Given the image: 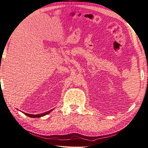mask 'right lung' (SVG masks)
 <instances>
[{
	"label": "right lung",
	"instance_id": "add662e5",
	"mask_svg": "<svg viewBox=\"0 0 148 148\" xmlns=\"http://www.w3.org/2000/svg\"><path fill=\"white\" fill-rule=\"evenodd\" d=\"M52 111V109H51V111H49L47 112H45L44 113H42V114H27V113H25L24 112V114H25L26 116H27L29 117H35V118H36V117H42V116H44L45 115L47 114H49V112H51V111Z\"/></svg>",
	"mask_w": 148,
	"mask_h": 148
}]
</instances>
